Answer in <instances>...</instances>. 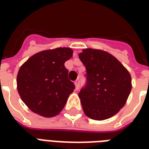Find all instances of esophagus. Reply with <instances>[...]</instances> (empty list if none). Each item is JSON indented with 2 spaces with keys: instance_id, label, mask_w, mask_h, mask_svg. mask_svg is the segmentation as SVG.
Instances as JSON below:
<instances>
[{
  "instance_id": "34e87169",
  "label": "esophagus",
  "mask_w": 149,
  "mask_h": 149,
  "mask_svg": "<svg viewBox=\"0 0 149 149\" xmlns=\"http://www.w3.org/2000/svg\"><path fill=\"white\" fill-rule=\"evenodd\" d=\"M79 83H80V81L78 79L75 81V87H76V89H78V88H79Z\"/></svg>"
}]
</instances>
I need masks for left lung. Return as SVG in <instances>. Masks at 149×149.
Masks as SVG:
<instances>
[{"label":"left lung","instance_id":"obj_1","mask_svg":"<svg viewBox=\"0 0 149 149\" xmlns=\"http://www.w3.org/2000/svg\"><path fill=\"white\" fill-rule=\"evenodd\" d=\"M87 72V84L79 93L88 117L104 120L124 107L132 89V78L124 65L109 52L84 49L79 53Z\"/></svg>","mask_w":149,"mask_h":149}]
</instances>
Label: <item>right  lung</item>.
<instances>
[{
  "mask_svg": "<svg viewBox=\"0 0 149 149\" xmlns=\"http://www.w3.org/2000/svg\"><path fill=\"white\" fill-rule=\"evenodd\" d=\"M71 48H56L34 54L19 69L18 93L32 112L44 117L58 115L74 90L68 80L65 61L72 56Z\"/></svg>",
  "mask_w": 149,
  "mask_h": 149,
  "instance_id": "add662e5",
  "label": "right lung"
}]
</instances>
